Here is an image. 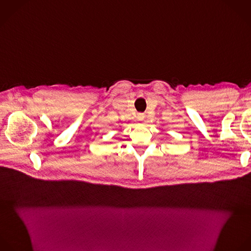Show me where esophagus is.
<instances>
[{"instance_id": "esophagus-1", "label": "esophagus", "mask_w": 251, "mask_h": 251, "mask_svg": "<svg viewBox=\"0 0 251 251\" xmlns=\"http://www.w3.org/2000/svg\"><path fill=\"white\" fill-rule=\"evenodd\" d=\"M145 117H146V115L144 113H139L138 114V120L139 121H143L145 119Z\"/></svg>"}]
</instances>
